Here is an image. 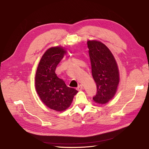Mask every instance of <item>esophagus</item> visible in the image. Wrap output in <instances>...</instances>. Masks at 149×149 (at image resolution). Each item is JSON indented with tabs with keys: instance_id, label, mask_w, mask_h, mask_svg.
Returning a JSON list of instances; mask_svg holds the SVG:
<instances>
[{
	"instance_id": "1",
	"label": "esophagus",
	"mask_w": 149,
	"mask_h": 149,
	"mask_svg": "<svg viewBox=\"0 0 149 149\" xmlns=\"http://www.w3.org/2000/svg\"><path fill=\"white\" fill-rule=\"evenodd\" d=\"M83 88V86L81 85V84H80V85H79L78 86V87H77V90H81Z\"/></svg>"
}]
</instances>
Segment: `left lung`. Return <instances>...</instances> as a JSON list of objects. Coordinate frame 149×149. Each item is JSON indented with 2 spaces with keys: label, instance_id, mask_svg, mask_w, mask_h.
<instances>
[{
  "label": "left lung",
  "instance_id": "obj_1",
  "mask_svg": "<svg viewBox=\"0 0 149 149\" xmlns=\"http://www.w3.org/2000/svg\"><path fill=\"white\" fill-rule=\"evenodd\" d=\"M87 46L91 65V72L97 86V93L93 97L99 104L111 100L119 82L118 67L112 53L103 43L88 40Z\"/></svg>",
  "mask_w": 149,
  "mask_h": 149
}]
</instances>
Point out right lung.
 Segmentation results:
<instances>
[{
    "label": "right lung",
    "instance_id": "add662e5",
    "mask_svg": "<svg viewBox=\"0 0 149 149\" xmlns=\"http://www.w3.org/2000/svg\"><path fill=\"white\" fill-rule=\"evenodd\" d=\"M65 53L61 46L47 49L40 61L35 77L36 89L40 99L47 107L58 112L69 107L78 93L75 88L67 87L55 73Z\"/></svg>",
    "mask_w": 149,
    "mask_h": 149
}]
</instances>
